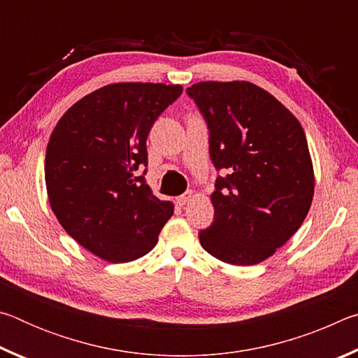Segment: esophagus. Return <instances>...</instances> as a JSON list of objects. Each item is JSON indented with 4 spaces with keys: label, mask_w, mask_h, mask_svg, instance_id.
<instances>
[{
    "label": "esophagus",
    "mask_w": 358,
    "mask_h": 358,
    "mask_svg": "<svg viewBox=\"0 0 358 358\" xmlns=\"http://www.w3.org/2000/svg\"><path fill=\"white\" fill-rule=\"evenodd\" d=\"M191 199H192V191H186L185 194H181V196L177 197V203L180 205V207H183V205L189 202Z\"/></svg>",
    "instance_id": "esophagus-1"
}]
</instances>
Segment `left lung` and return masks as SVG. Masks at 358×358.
Wrapping results in <instances>:
<instances>
[{
  "label": "left lung",
  "instance_id": "left-lung-1",
  "mask_svg": "<svg viewBox=\"0 0 358 358\" xmlns=\"http://www.w3.org/2000/svg\"><path fill=\"white\" fill-rule=\"evenodd\" d=\"M207 121L217 177L215 217L201 245L230 265L273 256L300 229L314 194L305 131L275 96L251 82H199L186 90Z\"/></svg>",
  "mask_w": 358,
  "mask_h": 358
}]
</instances>
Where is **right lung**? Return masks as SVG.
I'll use <instances>...</instances> for the list:
<instances>
[{
	"label": "right lung",
	"mask_w": 358,
	"mask_h": 358,
	"mask_svg": "<svg viewBox=\"0 0 358 358\" xmlns=\"http://www.w3.org/2000/svg\"><path fill=\"white\" fill-rule=\"evenodd\" d=\"M181 85L112 83L77 101L53 129L45 186L57 220L77 243L112 264L153 250L173 203L145 181L147 137Z\"/></svg>",
	"instance_id": "add662e5"
}]
</instances>
